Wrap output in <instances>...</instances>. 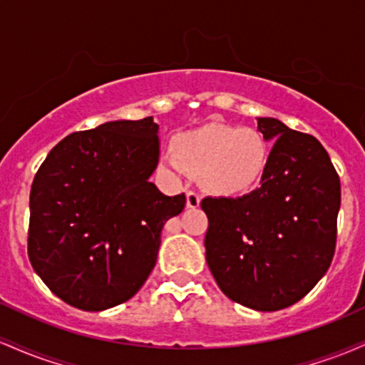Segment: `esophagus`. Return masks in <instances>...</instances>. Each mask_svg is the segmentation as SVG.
Here are the masks:
<instances>
[{"label":"esophagus","instance_id":"1","mask_svg":"<svg viewBox=\"0 0 365 365\" xmlns=\"http://www.w3.org/2000/svg\"><path fill=\"white\" fill-rule=\"evenodd\" d=\"M199 204H200V195L194 190H188L187 192V207L195 209V207H199Z\"/></svg>","mask_w":365,"mask_h":365}]
</instances>
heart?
Segmentation results:
<instances>
[{
    "mask_svg": "<svg viewBox=\"0 0 365 365\" xmlns=\"http://www.w3.org/2000/svg\"><path fill=\"white\" fill-rule=\"evenodd\" d=\"M163 165L173 177L183 170L199 177L209 194L244 195L261 182L269 163V145L259 130L211 121L178 133Z\"/></svg>",
    "mask_w": 365,
    "mask_h": 365,
    "instance_id": "heart-1",
    "label": "heart"
}]
</instances>
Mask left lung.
<instances>
[{"label":"left lung","mask_w":365,"mask_h":365,"mask_svg":"<svg viewBox=\"0 0 365 365\" xmlns=\"http://www.w3.org/2000/svg\"><path fill=\"white\" fill-rule=\"evenodd\" d=\"M273 140L261 187L237 199L206 197V261L217 287L254 311L290 307L328 271L336 245L340 178L321 142L276 118H257Z\"/></svg>","instance_id":"8db88e82"}]
</instances>
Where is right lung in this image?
Masks as SVG:
<instances>
[{
  "mask_svg": "<svg viewBox=\"0 0 365 365\" xmlns=\"http://www.w3.org/2000/svg\"><path fill=\"white\" fill-rule=\"evenodd\" d=\"M159 125L116 120L56 144L31 188L29 259L58 299L99 312L127 302L153 271L161 230L185 207L150 175Z\"/></svg>",
  "mask_w": 365,
  "mask_h": 365,
  "instance_id": "add662e5",
  "label": "right lung"
}]
</instances>
